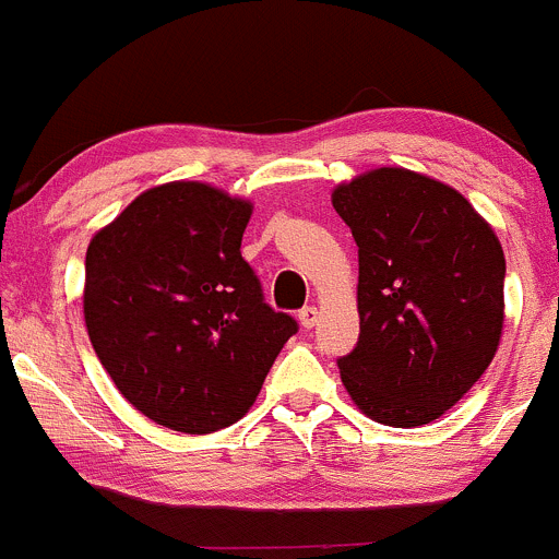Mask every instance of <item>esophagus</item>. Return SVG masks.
Returning a JSON list of instances; mask_svg holds the SVG:
<instances>
[{
	"mask_svg": "<svg viewBox=\"0 0 559 559\" xmlns=\"http://www.w3.org/2000/svg\"><path fill=\"white\" fill-rule=\"evenodd\" d=\"M298 323H301L304 329H312V325L318 323V307H304L301 312H298Z\"/></svg>",
	"mask_w": 559,
	"mask_h": 559,
	"instance_id": "1",
	"label": "esophagus"
}]
</instances>
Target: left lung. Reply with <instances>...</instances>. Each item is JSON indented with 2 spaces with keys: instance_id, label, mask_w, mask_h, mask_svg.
I'll use <instances>...</instances> for the list:
<instances>
[{
  "instance_id": "1",
  "label": "left lung",
  "mask_w": 559,
  "mask_h": 559,
  "mask_svg": "<svg viewBox=\"0 0 559 559\" xmlns=\"http://www.w3.org/2000/svg\"><path fill=\"white\" fill-rule=\"evenodd\" d=\"M331 203L358 247L361 334L336 358L342 383L385 427L435 421L500 345V241L462 192L407 168L367 170Z\"/></svg>"
}]
</instances>
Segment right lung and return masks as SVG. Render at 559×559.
<instances>
[{"label": "right lung", "instance_id": "add662e5", "mask_svg": "<svg viewBox=\"0 0 559 559\" xmlns=\"http://www.w3.org/2000/svg\"><path fill=\"white\" fill-rule=\"evenodd\" d=\"M252 203L201 181L141 192L92 236L84 320L116 389L159 427L209 435L247 416L298 331L241 258Z\"/></svg>", "mask_w": 559, "mask_h": 559}]
</instances>
